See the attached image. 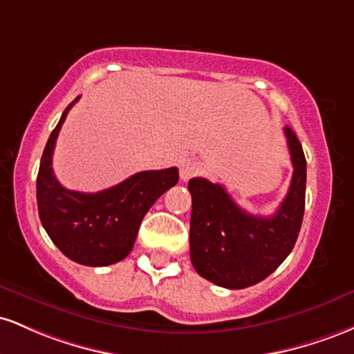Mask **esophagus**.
I'll list each match as a JSON object with an SVG mask.
<instances>
[{
	"mask_svg": "<svg viewBox=\"0 0 354 354\" xmlns=\"http://www.w3.org/2000/svg\"><path fill=\"white\" fill-rule=\"evenodd\" d=\"M198 170H201V167H198L197 162H194V160L182 162V165H180V180L187 182L189 178L197 176Z\"/></svg>",
	"mask_w": 354,
	"mask_h": 354,
	"instance_id": "34e87169",
	"label": "esophagus"
}]
</instances>
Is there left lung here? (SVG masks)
<instances>
[{"mask_svg":"<svg viewBox=\"0 0 354 354\" xmlns=\"http://www.w3.org/2000/svg\"><path fill=\"white\" fill-rule=\"evenodd\" d=\"M295 167L291 185L274 216H251L221 184L189 180L190 261L210 283L244 289L266 279L295 248L304 216L306 158L292 129H284Z\"/></svg>","mask_w":354,"mask_h":354,"instance_id":"obj_1","label":"left lung"}]
</instances>
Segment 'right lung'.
Listing matches in <instances>:
<instances>
[{"mask_svg":"<svg viewBox=\"0 0 354 354\" xmlns=\"http://www.w3.org/2000/svg\"><path fill=\"white\" fill-rule=\"evenodd\" d=\"M51 132L37 178L38 214L55 245L75 263L110 266L132 251L142 219L153 202L178 182V169L145 170L102 192H75L63 187L53 174V150L66 113Z\"/></svg>","mask_w":354,"mask_h":354,"instance_id":"right-lung-1","label":"right lung"}]
</instances>
